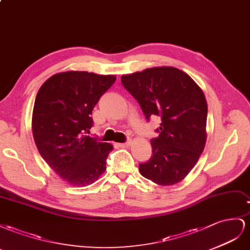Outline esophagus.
Listing matches in <instances>:
<instances>
[{
    "label": "esophagus",
    "mask_w": 250,
    "mask_h": 250,
    "mask_svg": "<svg viewBox=\"0 0 250 250\" xmlns=\"http://www.w3.org/2000/svg\"><path fill=\"white\" fill-rule=\"evenodd\" d=\"M132 145V140H127L126 142H124V144H119L120 147H127Z\"/></svg>",
    "instance_id": "obj_1"
}]
</instances>
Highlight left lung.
Masks as SVG:
<instances>
[{
	"instance_id": "left-lung-1",
	"label": "left lung",
	"mask_w": 250,
	"mask_h": 250,
	"mask_svg": "<svg viewBox=\"0 0 250 250\" xmlns=\"http://www.w3.org/2000/svg\"><path fill=\"white\" fill-rule=\"evenodd\" d=\"M124 87L149 117L160 116L158 137L151 140L153 155L139 172L167 187L183 180L195 167L206 142L208 104L201 88L174 67L148 68L121 76Z\"/></svg>"
}]
</instances>
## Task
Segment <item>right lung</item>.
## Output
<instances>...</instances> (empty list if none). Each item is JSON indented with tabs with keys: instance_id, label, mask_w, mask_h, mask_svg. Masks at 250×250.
<instances>
[{
	"instance_id": "right-lung-1",
	"label": "right lung",
	"mask_w": 250,
	"mask_h": 250,
	"mask_svg": "<svg viewBox=\"0 0 250 250\" xmlns=\"http://www.w3.org/2000/svg\"><path fill=\"white\" fill-rule=\"evenodd\" d=\"M115 81V75L66 71L48 78L35 97V145L48 166L73 187L92 184L106 168L113 146L87 134L93 125L92 111Z\"/></svg>"
}]
</instances>
